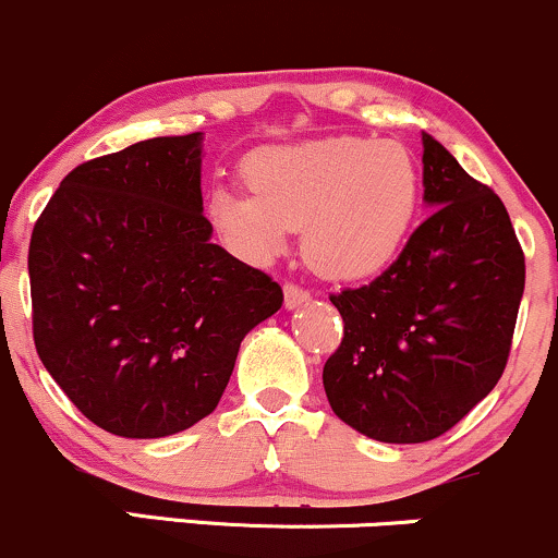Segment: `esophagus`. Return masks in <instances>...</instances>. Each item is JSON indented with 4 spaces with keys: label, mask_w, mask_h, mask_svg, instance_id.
<instances>
[{
    "label": "esophagus",
    "mask_w": 558,
    "mask_h": 558,
    "mask_svg": "<svg viewBox=\"0 0 558 558\" xmlns=\"http://www.w3.org/2000/svg\"><path fill=\"white\" fill-rule=\"evenodd\" d=\"M311 300V292L308 290H303V287H298V284H284V308L287 311H295V308H300V305L303 303H308Z\"/></svg>",
    "instance_id": "esophagus-1"
}]
</instances>
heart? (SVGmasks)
<instances>
[{"label":"heart","mask_w":558,"mask_h":558,"mask_svg":"<svg viewBox=\"0 0 558 558\" xmlns=\"http://www.w3.org/2000/svg\"><path fill=\"white\" fill-rule=\"evenodd\" d=\"M250 192L213 190L208 213L236 253L271 260L303 227L313 268L335 279L385 271L409 240L422 173L398 142L324 136L271 144L242 162Z\"/></svg>","instance_id":"heart-1"}]
</instances>
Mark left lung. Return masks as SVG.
<instances>
[{
  "mask_svg": "<svg viewBox=\"0 0 558 558\" xmlns=\"http://www.w3.org/2000/svg\"><path fill=\"white\" fill-rule=\"evenodd\" d=\"M435 213L372 284L329 295L342 342L324 390L342 422L379 442H427L459 424L509 361L524 253L504 203L422 134Z\"/></svg>",
  "mask_w": 558,
  "mask_h": 558,
  "instance_id": "8db88e82",
  "label": "left lung"
}]
</instances>
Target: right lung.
I'll return each instance as SVG.
<instances>
[{"label":"right lung","instance_id":"right-lung-1","mask_svg":"<svg viewBox=\"0 0 558 558\" xmlns=\"http://www.w3.org/2000/svg\"><path fill=\"white\" fill-rule=\"evenodd\" d=\"M203 134L155 136L81 162L28 247L36 353L71 403L118 437L190 429L227 390L271 277L213 245Z\"/></svg>","mask_w":558,"mask_h":558}]
</instances>
